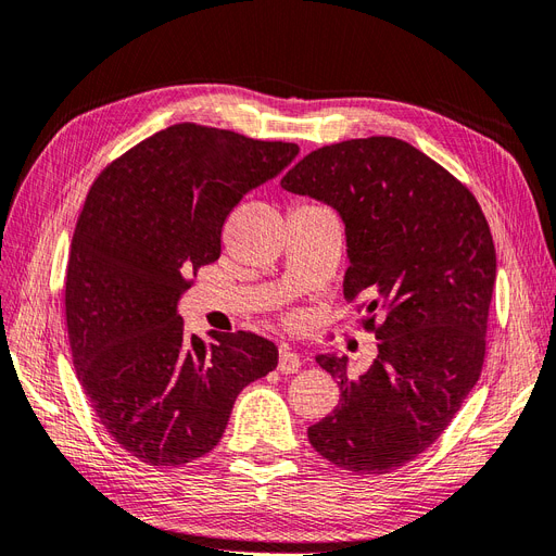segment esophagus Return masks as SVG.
Wrapping results in <instances>:
<instances>
[{"instance_id":"obj_1","label":"esophagus","mask_w":556,"mask_h":556,"mask_svg":"<svg viewBox=\"0 0 556 556\" xmlns=\"http://www.w3.org/2000/svg\"><path fill=\"white\" fill-rule=\"evenodd\" d=\"M301 369V358L299 353H294L290 346H280L278 353V371L282 374H294Z\"/></svg>"}]
</instances>
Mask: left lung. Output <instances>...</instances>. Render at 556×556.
Listing matches in <instances>:
<instances>
[{
	"mask_svg": "<svg viewBox=\"0 0 556 556\" xmlns=\"http://www.w3.org/2000/svg\"><path fill=\"white\" fill-rule=\"evenodd\" d=\"M280 187L342 216L344 299L367 296L363 326L379 340L358 379L344 355H317L340 404L307 429L309 445L342 470L386 475L427 452L479 381L497 274L491 228L468 187L394 137L324 146Z\"/></svg>",
	"mask_w": 556,
	"mask_h": 556,
	"instance_id": "left-lung-1",
	"label": "left lung"
}]
</instances>
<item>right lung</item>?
<instances>
[{
  "label": "right lung",
  "instance_id": "obj_1",
  "mask_svg": "<svg viewBox=\"0 0 556 556\" xmlns=\"http://www.w3.org/2000/svg\"><path fill=\"white\" fill-rule=\"evenodd\" d=\"M296 154V143L180 123L111 162L86 195L65 269L73 365L100 425L148 465L212 452L239 392L278 365L255 332L189 338L177 301L218 260L241 198Z\"/></svg>",
  "mask_w": 556,
  "mask_h": 556
}]
</instances>
